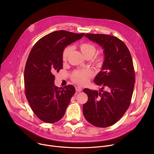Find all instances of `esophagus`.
<instances>
[{
  "mask_svg": "<svg viewBox=\"0 0 154 154\" xmlns=\"http://www.w3.org/2000/svg\"><path fill=\"white\" fill-rule=\"evenodd\" d=\"M75 90H76V91H77V92L79 93V92H80L82 90V88H81L80 86H75Z\"/></svg>",
  "mask_w": 154,
  "mask_h": 154,
  "instance_id": "esophagus-1",
  "label": "esophagus"
}]
</instances>
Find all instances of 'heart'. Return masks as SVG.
<instances>
[{"mask_svg": "<svg viewBox=\"0 0 154 154\" xmlns=\"http://www.w3.org/2000/svg\"><path fill=\"white\" fill-rule=\"evenodd\" d=\"M79 48L82 54L85 58H91L94 56L96 51V47L93 44L90 42H83L80 44ZM70 51V47H66L64 48L62 54V58L63 61L66 60ZM93 63L96 67H101L103 63V57L100 55L96 57L93 60ZM91 76V72L88 69L77 70L73 73L72 75V79L74 82L77 84L85 85L88 82Z\"/></svg>", "mask_w": 154, "mask_h": 154, "instance_id": "1", "label": "heart"}]
</instances>
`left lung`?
I'll list each match as a JSON object with an SVG mask.
<instances>
[{"mask_svg": "<svg viewBox=\"0 0 154 154\" xmlns=\"http://www.w3.org/2000/svg\"><path fill=\"white\" fill-rule=\"evenodd\" d=\"M103 49L104 61L94 82L102 85L100 91L85 88L88 97L83 105L85 119L98 127H107L118 121L129 107L132 97L135 71L132 58L125 44L108 35H85ZM105 87L106 91L103 90Z\"/></svg>", "mask_w": 154, "mask_h": 154, "instance_id": "left-lung-1", "label": "left lung"}]
</instances>
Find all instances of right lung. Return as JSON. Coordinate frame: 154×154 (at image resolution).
<instances>
[{
	"mask_svg": "<svg viewBox=\"0 0 154 154\" xmlns=\"http://www.w3.org/2000/svg\"><path fill=\"white\" fill-rule=\"evenodd\" d=\"M84 35L54 32L38 40L29 54L24 70L26 96L34 113L44 122L60 120L75 93L71 85L63 88L55 86L54 74L63 68L64 48Z\"/></svg>",
	"mask_w": 154,
	"mask_h": 154,
	"instance_id": "add662e5",
	"label": "right lung"
}]
</instances>
